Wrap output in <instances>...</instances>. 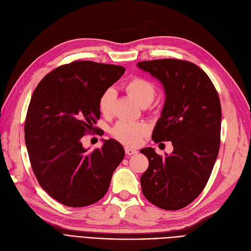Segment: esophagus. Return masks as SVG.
<instances>
[{
	"mask_svg": "<svg viewBox=\"0 0 251 251\" xmlns=\"http://www.w3.org/2000/svg\"><path fill=\"white\" fill-rule=\"evenodd\" d=\"M125 153H126V155H128V156H131V155H133V154H136L137 151H136V150H134V149H132V148H128V147H126V148H125Z\"/></svg>",
	"mask_w": 251,
	"mask_h": 251,
	"instance_id": "1",
	"label": "esophagus"
}]
</instances>
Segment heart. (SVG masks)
I'll list each match as a JSON object with an SVG mask.
<instances>
[{"instance_id":"obj_1","label":"heart","mask_w":251,"mask_h":251,"mask_svg":"<svg viewBox=\"0 0 251 251\" xmlns=\"http://www.w3.org/2000/svg\"><path fill=\"white\" fill-rule=\"evenodd\" d=\"M126 91L132 96L142 106H147L154 100L156 96V86L150 80L144 77H133L125 84ZM116 99V91L107 88L99 99V109L103 115H109L112 110ZM150 132V126L145 122H129L120 121L112 129V135L126 146H139L144 137Z\"/></svg>"}]
</instances>
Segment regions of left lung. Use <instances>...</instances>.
Masks as SVG:
<instances>
[{"label":"left lung","mask_w":251,"mask_h":251,"mask_svg":"<svg viewBox=\"0 0 251 251\" xmlns=\"http://www.w3.org/2000/svg\"><path fill=\"white\" fill-rule=\"evenodd\" d=\"M164 85L166 102L152 133L154 143L171 141L164 157L153 148L141 152L149 159L142 176L144 196L168 211L189 205L203 191L220 148L221 104L216 88L195 63L180 59L137 62Z\"/></svg>","instance_id":"8db88e82"}]
</instances>
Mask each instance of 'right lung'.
Listing matches in <instances>:
<instances>
[{
  "mask_svg": "<svg viewBox=\"0 0 251 251\" xmlns=\"http://www.w3.org/2000/svg\"><path fill=\"white\" fill-rule=\"evenodd\" d=\"M124 72L115 64L73 61L47 74L31 97L25 122L31 167L40 187L64 205L99 201L124 158L123 146L112 139L93 152L81 143L98 130L100 97Z\"/></svg>",
  "mask_w": 251,
  "mask_h": 251,
  "instance_id": "add662e5",
  "label": "right lung"
}]
</instances>
